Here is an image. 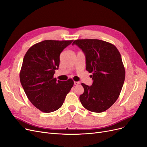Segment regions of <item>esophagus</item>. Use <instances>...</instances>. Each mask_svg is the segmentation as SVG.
Instances as JSON below:
<instances>
[{"label": "esophagus", "mask_w": 147, "mask_h": 147, "mask_svg": "<svg viewBox=\"0 0 147 147\" xmlns=\"http://www.w3.org/2000/svg\"><path fill=\"white\" fill-rule=\"evenodd\" d=\"M80 83L79 82H74V84L75 85H78V84H80Z\"/></svg>", "instance_id": "esophagus-1"}]
</instances>
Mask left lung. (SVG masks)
<instances>
[{"label": "left lung", "mask_w": 147, "mask_h": 147, "mask_svg": "<svg viewBox=\"0 0 147 147\" xmlns=\"http://www.w3.org/2000/svg\"><path fill=\"white\" fill-rule=\"evenodd\" d=\"M76 44L86 56V70L92 73V86L82 85L80 100L83 107L94 113L109 109L119 98L125 78L121 55L114 45L97 39H77Z\"/></svg>", "instance_id": "left-lung-1"}]
</instances>
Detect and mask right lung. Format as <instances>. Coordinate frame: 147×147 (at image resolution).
<instances>
[{
	"label": "right lung",
	"mask_w": 147,
	"mask_h": 147,
	"mask_svg": "<svg viewBox=\"0 0 147 147\" xmlns=\"http://www.w3.org/2000/svg\"><path fill=\"white\" fill-rule=\"evenodd\" d=\"M73 40H45L30 47L25 53L20 71V81L27 98L35 107L49 113L61 107L74 85L69 79L53 77L59 65V55Z\"/></svg>",
	"instance_id": "add662e5"
}]
</instances>
